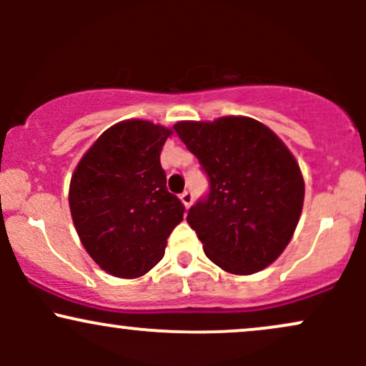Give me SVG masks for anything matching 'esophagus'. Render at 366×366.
I'll use <instances>...</instances> for the list:
<instances>
[{
    "mask_svg": "<svg viewBox=\"0 0 366 366\" xmlns=\"http://www.w3.org/2000/svg\"><path fill=\"white\" fill-rule=\"evenodd\" d=\"M180 201H182V204L186 208L191 207L192 201H194V197H192V192L191 191H184L182 194H180Z\"/></svg>",
    "mask_w": 366,
    "mask_h": 366,
    "instance_id": "esophagus-1",
    "label": "esophagus"
}]
</instances>
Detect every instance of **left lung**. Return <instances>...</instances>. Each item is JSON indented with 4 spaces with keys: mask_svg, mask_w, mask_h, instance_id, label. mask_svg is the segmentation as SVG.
I'll return each mask as SVG.
<instances>
[{
    "mask_svg": "<svg viewBox=\"0 0 366 366\" xmlns=\"http://www.w3.org/2000/svg\"><path fill=\"white\" fill-rule=\"evenodd\" d=\"M209 179V192L187 213L204 254L222 270L251 275L291 241L305 180L291 151L262 122L222 117L174 125Z\"/></svg>",
    "mask_w": 366,
    "mask_h": 366,
    "instance_id": "obj_1",
    "label": "left lung"
}]
</instances>
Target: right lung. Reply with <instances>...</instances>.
I'll list each match as a JSON object with an SVG mask.
<instances>
[{
	"label": "right lung",
	"mask_w": 366,
	"mask_h": 366,
	"mask_svg": "<svg viewBox=\"0 0 366 366\" xmlns=\"http://www.w3.org/2000/svg\"><path fill=\"white\" fill-rule=\"evenodd\" d=\"M172 129L148 120L112 125L86 151L69 204L86 251L107 274L137 279L165 254L184 204L167 189L159 153Z\"/></svg>",
	"instance_id": "obj_1"
}]
</instances>
